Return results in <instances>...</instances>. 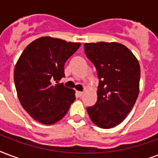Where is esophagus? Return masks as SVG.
<instances>
[{"label": "esophagus", "instance_id": "esophagus-1", "mask_svg": "<svg viewBox=\"0 0 158 158\" xmlns=\"http://www.w3.org/2000/svg\"><path fill=\"white\" fill-rule=\"evenodd\" d=\"M76 94L78 95V97H81L82 95L84 94V93H83V92H80V91H77V92H76Z\"/></svg>", "mask_w": 158, "mask_h": 158}]
</instances>
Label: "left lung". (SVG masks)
<instances>
[{
  "label": "left lung",
  "instance_id": "obj_1",
  "mask_svg": "<svg viewBox=\"0 0 158 158\" xmlns=\"http://www.w3.org/2000/svg\"><path fill=\"white\" fill-rule=\"evenodd\" d=\"M84 52L99 79L97 102L88 107L90 119L101 128H111L123 121L139 93L140 66L127 47L117 42L85 43Z\"/></svg>",
  "mask_w": 158,
  "mask_h": 158
}]
</instances>
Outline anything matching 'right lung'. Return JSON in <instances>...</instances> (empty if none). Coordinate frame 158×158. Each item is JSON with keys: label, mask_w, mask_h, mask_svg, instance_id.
<instances>
[{"label": "right lung", "mask_w": 158, "mask_h": 158, "mask_svg": "<svg viewBox=\"0 0 158 158\" xmlns=\"http://www.w3.org/2000/svg\"><path fill=\"white\" fill-rule=\"evenodd\" d=\"M80 44L44 36L20 55L14 71L15 89L23 108L36 121L54 124L75 100L74 90L58 83L64 77V63Z\"/></svg>", "instance_id": "add662e5"}]
</instances>
